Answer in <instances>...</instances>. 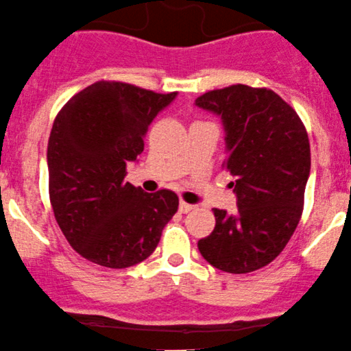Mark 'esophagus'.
<instances>
[{"mask_svg": "<svg viewBox=\"0 0 351 351\" xmlns=\"http://www.w3.org/2000/svg\"><path fill=\"white\" fill-rule=\"evenodd\" d=\"M192 208H194V206H192V204H187V202H184V200H180L179 210L182 212V214H187V212H191Z\"/></svg>", "mask_w": 351, "mask_h": 351, "instance_id": "1", "label": "esophagus"}]
</instances>
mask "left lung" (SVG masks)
I'll return each instance as SVG.
<instances>
[{"label": "left lung", "mask_w": 351, "mask_h": 351, "mask_svg": "<svg viewBox=\"0 0 351 351\" xmlns=\"http://www.w3.org/2000/svg\"><path fill=\"white\" fill-rule=\"evenodd\" d=\"M226 129L223 167L235 177L237 212L214 208L215 227L197 247L215 269L249 274L285 249L303 212L310 143L295 109L267 88L234 84L197 97Z\"/></svg>", "instance_id": "8db88e82"}]
</instances>
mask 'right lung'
Returning <instances> with one entry per match:
<instances>
[{
	"instance_id": "add662e5",
	"label": "right lung",
	"mask_w": 351,
	"mask_h": 351,
	"mask_svg": "<svg viewBox=\"0 0 351 351\" xmlns=\"http://www.w3.org/2000/svg\"><path fill=\"white\" fill-rule=\"evenodd\" d=\"M176 94L97 81L58 112L48 143L49 200L66 240L86 261L109 269L145 261L177 212L172 191L147 194L124 180L149 125Z\"/></svg>"
}]
</instances>
